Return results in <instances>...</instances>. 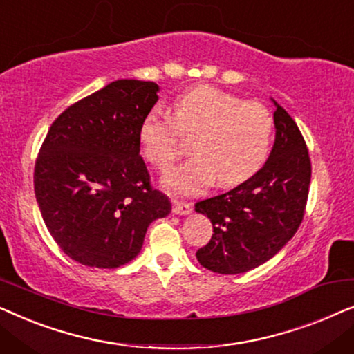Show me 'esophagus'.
<instances>
[{
  "mask_svg": "<svg viewBox=\"0 0 354 354\" xmlns=\"http://www.w3.org/2000/svg\"><path fill=\"white\" fill-rule=\"evenodd\" d=\"M190 211H192L190 203H183V201L172 200V212H174V214L187 216V214H190Z\"/></svg>",
  "mask_w": 354,
  "mask_h": 354,
  "instance_id": "34e87169",
  "label": "esophagus"
}]
</instances>
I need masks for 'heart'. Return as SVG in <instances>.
Wrapping results in <instances>:
<instances>
[{"label": "heart", "instance_id": "heart-1", "mask_svg": "<svg viewBox=\"0 0 354 354\" xmlns=\"http://www.w3.org/2000/svg\"><path fill=\"white\" fill-rule=\"evenodd\" d=\"M274 115L259 101L211 85H196L172 101L171 119L158 111L138 127L143 158L166 171L185 151L182 137L192 138L193 156L164 177L177 195H196L212 182L235 187L253 177L268 161L274 138Z\"/></svg>", "mask_w": 354, "mask_h": 354}]
</instances>
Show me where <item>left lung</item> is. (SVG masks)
<instances>
[{"label": "left lung", "instance_id": "1", "mask_svg": "<svg viewBox=\"0 0 354 354\" xmlns=\"http://www.w3.org/2000/svg\"><path fill=\"white\" fill-rule=\"evenodd\" d=\"M274 106L275 142L264 166L234 190L195 205L212 222L209 243L196 251L200 264L212 272L241 274L264 264L303 221L311 159L292 115L277 101Z\"/></svg>", "mask_w": 354, "mask_h": 354}]
</instances>
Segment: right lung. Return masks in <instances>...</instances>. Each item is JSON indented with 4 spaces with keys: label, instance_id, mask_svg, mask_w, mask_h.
<instances>
[{
    "label": "right lung",
    "instance_id": "right-lung-1",
    "mask_svg": "<svg viewBox=\"0 0 354 354\" xmlns=\"http://www.w3.org/2000/svg\"><path fill=\"white\" fill-rule=\"evenodd\" d=\"M158 91L154 82L115 80L69 106L48 130L33 172L35 196L51 236L77 263L127 264L148 225L172 209L140 156L138 127Z\"/></svg>",
    "mask_w": 354,
    "mask_h": 354
}]
</instances>
